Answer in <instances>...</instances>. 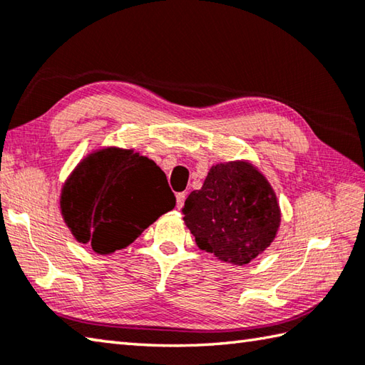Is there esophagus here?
I'll return each instance as SVG.
<instances>
[{
  "mask_svg": "<svg viewBox=\"0 0 365 365\" xmlns=\"http://www.w3.org/2000/svg\"><path fill=\"white\" fill-rule=\"evenodd\" d=\"M177 197V209H182L185 204V199H187V192H178Z\"/></svg>",
  "mask_w": 365,
  "mask_h": 365,
  "instance_id": "34e87169",
  "label": "esophagus"
}]
</instances>
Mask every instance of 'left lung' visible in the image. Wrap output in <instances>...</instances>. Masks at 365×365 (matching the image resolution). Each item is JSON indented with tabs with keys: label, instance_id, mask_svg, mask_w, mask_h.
Returning <instances> with one entry per match:
<instances>
[{
	"label": "left lung",
	"instance_id": "8db88e82",
	"mask_svg": "<svg viewBox=\"0 0 365 365\" xmlns=\"http://www.w3.org/2000/svg\"><path fill=\"white\" fill-rule=\"evenodd\" d=\"M182 212L197 247L235 266L248 264L272 244L282 217L267 178L248 161L212 166Z\"/></svg>",
	"mask_w": 365,
	"mask_h": 365
}]
</instances>
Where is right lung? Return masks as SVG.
I'll return each instance as SVG.
<instances>
[{
    "mask_svg": "<svg viewBox=\"0 0 365 365\" xmlns=\"http://www.w3.org/2000/svg\"><path fill=\"white\" fill-rule=\"evenodd\" d=\"M61 215L77 242L99 255L126 248L175 207L166 174L147 156L115 147L98 150L69 175Z\"/></svg>",
    "mask_w": 365,
    "mask_h": 365,
    "instance_id": "obj_1",
    "label": "right lung"
}]
</instances>
